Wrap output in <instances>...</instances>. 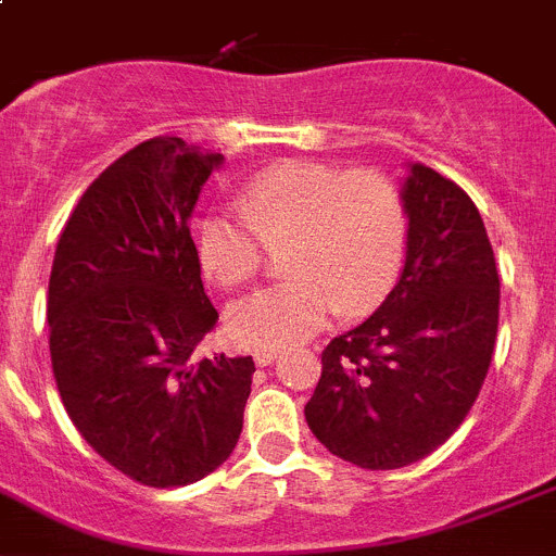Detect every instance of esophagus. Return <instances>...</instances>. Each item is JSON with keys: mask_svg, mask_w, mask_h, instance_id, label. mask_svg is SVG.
<instances>
[{"mask_svg": "<svg viewBox=\"0 0 556 556\" xmlns=\"http://www.w3.org/2000/svg\"><path fill=\"white\" fill-rule=\"evenodd\" d=\"M254 361H257V366H268L277 361V350H257L254 352Z\"/></svg>", "mask_w": 556, "mask_h": 556, "instance_id": "34e87169", "label": "esophagus"}]
</instances>
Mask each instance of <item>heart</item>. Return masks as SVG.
I'll use <instances>...</instances> for the list:
<instances>
[{"mask_svg":"<svg viewBox=\"0 0 556 556\" xmlns=\"http://www.w3.org/2000/svg\"><path fill=\"white\" fill-rule=\"evenodd\" d=\"M195 245L204 274L224 288L251 282L268 249L291 245L285 274L293 279L226 313L240 346L277 350L325 330L336 313L358 318L383 305L403 271L408 212L386 173L288 159L251 178L243 206L206 212Z\"/></svg>","mask_w":556,"mask_h":556,"instance_id":"b5f03b06","label":"heart"}]
</instances>
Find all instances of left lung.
<instances>
[{
  "label": "left lung",
  "mask_w": 556,
  "mask_h": 556,
  "mask_svg": "<svg viewBox=\"0 0 556 556\" xmlns=\"http://www.w3.org/2000/svg\"><path fill=\"white\" fill-rule=\"evenodd\" d=\"M400 282L364 325L332 338L305 419L332 456L414 465L479 397L498 336L501 279L484 220L456 181L412 164Z\"/></svg>",
  "instance_id": "8db88e82"
}]
</instances>
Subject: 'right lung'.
Here are the masks:
<instances>
[{"instance_id": "right-lung-1", "label": "right lung", "mask_w": 556, "mask_h": 556, "mask_svg": "<svg viewBox=\"0 0 556 556\" xmlns=\"http://www.w3.org/2000/svg\"><path fill=\"white\" fill-rule=\"evenodd\" d=\"M220 153L156 137L109 164L58 240L47 296L58 392L80 437L144 486L224 465L243 431L249 358H195L218 311L190 215Z\"/></svg>"}]
</instances>
